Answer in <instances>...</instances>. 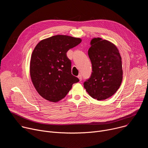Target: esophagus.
Returning a JSON list of instances; mask_svg holds the SVG:
<instances>
[{"mask_svg":"<svg viewBox=\"0 0 148 148\" xmlns=\"http://www.w3.org/2000/svg\"><path fill=\"white\" fill-rule=\"evenodd\" d=\"M78 78H79V81H81L82 80V75H81V74H79V75H78Z\"/></svg>","mask_w":148,"mask_h":148,"instance_id":"34e87169","label":"esophagus"}]
</instances>
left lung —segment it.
I'll return each instance as SVG.
<instances>
[{"label": "left lung", "instance_id": "obj_1", "mask_svg": "<svg viewBox=\"0 0 148 148\" xmlns=\"http://www.w3.org/2000/svg\"><path fill=\"white\" fill-rule=\"evenodd\" d=\"M88 54L92 72L84 87L93 98L98 101L112 96L122 80V60L119 50L111 42L101 38L91 41Z\"/></svg>", "mask_w": 148, "mask_h": 148}]
</instances>
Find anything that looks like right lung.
<instances>
[{"mask_svg": "<svg viewBox=\"0 0 148 148\" xmlns=\"http://www.w3.org/2000/svg\"><path fill=\"white\" fill-rule=\"evenodd\" d=\"M81 42L79 38L56 35L42 40L35 47L30 59V74L36 91L56 102L64 98L79 79L71 74V62L67 52Z\"/></svg>", "mask_w": 148, "mask_h": 148, "instance_id": "right-lung-1", "label": "right lung"}]
</instances>
